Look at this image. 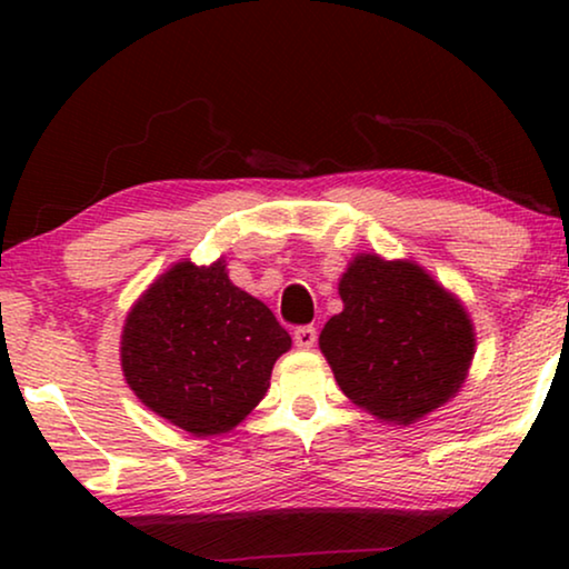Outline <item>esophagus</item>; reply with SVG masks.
I'll return each instance as SVG.
<instances>
[{
  "label": "esophagus",
  "mask_w": 569,
  "mask_h": 569,
  "mask_svg": "<svg viewBox=\"0 0 569 569\" xmlns=\"http://www.w3.org/2000/svg\"><path fill=\"white\" fill-rule=\"evenodd\" d=\"M316 329L313 326H300V329H295V333H292V339H295V345H298L300 349H310L316 345Z\"/></svg>",
  "instance_id": "obj_1"
}]
</instances>
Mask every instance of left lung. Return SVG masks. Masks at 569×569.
<instances>
[{
    "mask_svg": "<svg viewBox=\"0 0 569 569\" xmlns=\"http://www.w3.org/2000/svg\"><path fill=\"white\" fill-rule=\"evenodd\" d=\"M345 310L318 347L357 407L409 427L461 391L477 333L469 310L425 267L357 253L339 279Z\"/></svg>",
    "mask_w": 569,
    "mask_h": 569,
    "instance_id": "8db88e82",
    "label": "left lung"
}]
</instances>
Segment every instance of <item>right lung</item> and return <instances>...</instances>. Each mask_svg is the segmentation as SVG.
<instances>
[{
    "label": "right lung",
    "mask_w": 569,
    "mask_h": 569,
    "mask_svg": "<svg viewBox=\"0 0 569 569\" xmlns=\"http://www.w3.org/2000/svg\"><path fill=\"white\" fill-rule=\"evenodd\" d=\"M292 347L274 313L230 282L228 263L183 259L139 295L121 331V370L139 401L193 438L230 432L267 396Z\"/></svg>",
    "instance_id": "obj_1"
}]
</instances>
